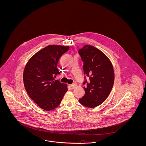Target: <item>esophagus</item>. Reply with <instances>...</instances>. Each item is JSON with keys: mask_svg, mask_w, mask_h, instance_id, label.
I'll list each match as a JSON object with an SVG mask.
<instances>
[{"mask_svg": "<svg viewBox=\"0 0 146 146\" xmlns=\"http://www.w3.org/2000/svg\"><path fill=\"white\" fill-rule=\"evenodd\" d=\"M69 87L71 89H73L75 87V84H69Z\"/></svg>", "mask_w": 146, "mask_h": 146, "instance_id": "1", "label": "esophagus"}]
</instances>
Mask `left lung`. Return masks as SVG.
I'll return each mask as SVG.
<instances>
[{
	"label": "left lung",
	"instance_id": "1",
	"mask_svg": "<svg viewBox=\"0 0 146 146\" xmlns=\"http://www.w3.org/2000/svg\"><path fill=\"white\" fill-rule=\"evenodd\" d=\"M78 52L84 62V74L89 79L83 82L87 84L84 87L85 94L79 101L93 108L101 104L110 94L115 79L113 68L106 55L93 46L86 45Z\"/></svg>",
	"mask_w": 146,
	"mask_h": 146
}]
</instances>
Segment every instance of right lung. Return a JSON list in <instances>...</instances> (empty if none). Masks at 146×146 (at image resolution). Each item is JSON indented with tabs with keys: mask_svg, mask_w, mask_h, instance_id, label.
<instances>
[{
	"mask_svg": "<svg viewBox=\"0 0 146 146\" xmlns=\"http://www.w3.org/2000/svg\"><path fill=\"white\" fill-rule=\"evenodd\" d=\"M70 46L50 45L33 56L25 68L23 80L29 96L44 110H52L60 104L68 90L67 84L54 80L60 74L59 59Z\"/></svg>",
	"mask_w": 146,
	"mask_h": 146,
	"instance_id": "obj_1",
	"label": "right lung"
}]
</instances>
